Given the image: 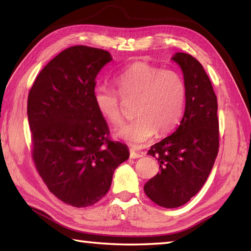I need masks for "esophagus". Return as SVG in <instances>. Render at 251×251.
Here are the masks:
<instances>
[{
	"label": "esophagus",
	"instance_id": "1",
	"mask_svg": "<svg viewBox=\"0 0 251 251\" xmlns=\"http://www.w3.org/2000/svg\"><path fill=\"white\" fill-rule=\"evenodd\" d=\"M144 155V152L142 151H136L135 150H133V148H130L129 150V156H130V158H133V159H136V158H139V157H143Z\"/></svg>",
	"mask_w": 251,
	"mask_h": 251
}]
</instances>
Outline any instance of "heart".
Instances as JSON below:
<instances>
[{
  "instance_id": "heart-1",
  "label": "heart",
  "mask_w": 251,
  "mask_h": 251,
  "mask_svg": "<svg viewBox=\"0 0 251 251\" xmlns=\"http://www.w3.org/2000/svg\"><path fill=\"white\" fill-rule=\"evenodd\" d=\"M117 91L99 85L93 92L97 110L113 125L123 122V100L135 99V117L116 131V136L131 145H141L156 134L175 128L184 114L187 90L176 71L163 70L136 62L114 77Z\"/></svg>"
}]
</instances>
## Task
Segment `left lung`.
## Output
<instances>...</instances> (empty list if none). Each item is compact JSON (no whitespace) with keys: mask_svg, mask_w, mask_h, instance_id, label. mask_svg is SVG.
Wrapping results in <instances>:
<instances>
[{"mask_svg":"<svg viewBox=\"0 0 251 251\" xmlns=\"http://www.w3.org/2000/svg\"><path fill=\"white\" fill-rule=\"evenodd\" d=\"M172 59L184 74L185 113L174 134L148 151L160 172L144 186L147 197L165 208L182 206L201 189L219 150L217 97L209 77L192 55L176 53Z\"/></svg>","mask_w":251,"mask_h":251,"instance_id":"left-lung-1","label":"left lung"}]
</instances>
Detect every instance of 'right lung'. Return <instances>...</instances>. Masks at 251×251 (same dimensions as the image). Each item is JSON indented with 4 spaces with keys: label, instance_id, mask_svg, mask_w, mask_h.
Returning <instances> with one entry per match:
<instances>
[{
    "label": "right lung",
    "instance_id": "right-lung-1",
    "mask_svg": "<svg viewBox=\"0 0 251 251\" xmlns=\"http://www.w3.org/2000/svg\"><path fill=\"white\" fill-rule=\"evenodd\" d=\"M112 59L107 50L72 46L46 64L28 93L34 164L50 192L73 207L100 201L129 157L126 145L109 139L93 97L97 74Z\"/></svg>",
    "mask_w": 251,
    "mask_h": 251
}]
</instances>
